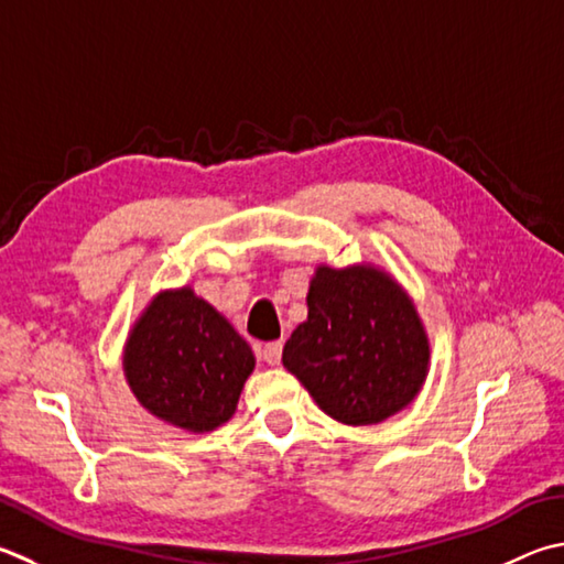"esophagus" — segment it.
<instances>
[{"instance_id": "34e87169", "label": "esophagus", "mask_w": 564, "mask_h": 564, "mask_svg": "<svg viewBox=\"0 0 564 564\" xmlns=\"http://www.w3.org/2000/svg\"><path fill=\"white\" fill-rule=\"evenodd\" d=\"M281 355H283V343H281V340L265 343V345L261 347L263 362H269V365H279V362H281Z\"/></svg>"}]
</instances>
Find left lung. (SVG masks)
<instances>
[{"instance_id":"1","label":"left lung","mask_w":564,"mask_h":564,"mask_svg":"<svg viewBox=\"0 0 564 564\" xmlns=\"http://www.w3.org/2000/svg\"><path fill=\"white\" fill-rule=\"evenodd\" d=\"M308 321L283 347V367L335 422L380 424L422 392L432 360L414 301L384 269L321 263Z\"/></svg>"}]
</instances>
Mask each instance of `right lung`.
Instances as JSON below:
<instances>
[{
	"label": "right lung",
	"instance_id": "right-lung-1",
	"mask_svg": "<svg viewBox=\"0 0 564 564\" xmlns=\"http://www.w3.org/2000/svg\"><path fill=\"white\" fill-rule=\"evenodd\" d=\"M253 367L249 343L189 285L160 291L122 347V372L138 402L192 434L229 422Z\"/></svg>",
	"mask_w": 564,
	"mask_h": 564
}]
</instances>
